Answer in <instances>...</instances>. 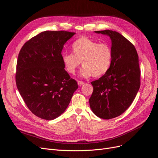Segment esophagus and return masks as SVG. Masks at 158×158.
Segmentation results:
<instances>
[{
	"mask_svg": "<svg viewBox=\"0 0 158 158\" xmlns=\"http://www.w3.org/2000/svg\"><path fill=\"white\" fill-rule=\"evenodd\" d=\"M84 84V82H82V81H80V80L78 81V85H82Z\"/></svg>",
	"mask_w": 158,
	"mask_h": 158,
	"instance_id": "esophagus-1",
	"label": "esophagus"
}]
</instances>
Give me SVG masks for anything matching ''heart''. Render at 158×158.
<instances>
[{"mask_svg": "<svg viewBox=\"0 0 158 158\" xmlns=\"http://www.w3.org/2000/svg\"><path fill=\"white\" fill-rule=\"evenodd\" d=\"M73 53H64L62 60L65 70L74 74L80 64L84 66L80 71L83 77H99L106 74L113 60V50L106 43H99L86 37L75 40L71 46Z\"/></svg>", "mask_w": 158, "mask_h": 158, "instance_id": "heart-1", "label": "heart"}]
</instances>
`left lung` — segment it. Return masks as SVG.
<instances>
[{"mask_svg":"<svg viewBox=\"0 0 158 158\" xmlns=\"http://www.w3.org/2000/svg\"><path fill=\"white\" fill-rule=\"evenodd\" d=\"M95 32L111 38L113 60L107 73L91 82L94 91L89 106L98 117L111 119L121 115L130 107L139 90L138 55L132 43L119 33L109 30Z\"/></svg>","mask_w":158,"mask_h":158,"instance_id":"left-lung-1","label":"left lung"}]
</instances>
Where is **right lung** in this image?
I'll use <instances>...</instances> for the list:
<instances>
[{
    "instance_id": "right-lung-1",
    "label": "right lung",
    "mask_w": 158,
    "mask_h": 158,
    "mask_svg": "<svg viewBox=\"0 0 158 158\" xmlns=\"http://www.w3.org/2000/svg\"><path fill=\"white\" fill-rule=\"evenodd\" d=\"M76 33L45 31L26 42L18 54L16 83L35 116L52 120L63 113L78 88L64 69L61 52Z\"/></svg>"
}]
</instances>
